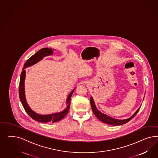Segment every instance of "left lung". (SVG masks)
<instances>
[{
    "label": "left lung",
    "instance_id": "left-lung-1",
    "mask_svg": "<svg viewBox=\"0 0 158 158\" xmlns=\"http://www.w3.org/2000/svg\"><path fill=\"white\" fill-rule=\"evenodd\" d=\"M90 104H91V108H92L93 113L94 114V115H96V117L98 119L101 120V122L105 123L106 124H110V125H113V126H119V125L123 124L129 122L130 120L133 119L136 115L140 109V106H139V109L135 111V112L134 113V114L129 118L126 119L119 120L112 118L110 116L101 112L97 108L95 102H94L92 97H90Z\"/></svg>",
    "mask_w": 158,
    "mask_h": 158
}]
</instances>
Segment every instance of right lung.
I'll list each match as a JSON object with an SVG mask.
<instances>
[{"mask_svg":"<svg viewBox=\"0 0 158 158\" xmlns=\"http://www.w3.org/2000/svg\"><path fill=\"white\" fill-rule=\"evenodd\" d=\"M53 54V50L52 48H41L38 52L35 53L32 56L29 58L28 60L26 61L24 64V67L23 68V71L21 72V76H20V81H19V97L20 101L22 103V105L25 109V111L33 119L36 120L39 122L42 123H48V122H57L58 121L63 119L69 111L70 104H71V98L72 96V94L74 91L75 88L71 91V93L68 94L67 97L66 104L67 107L64 110L59 112H56L52 114H48V115H40L37 114L35 111L32 110L30 106H29L27 101L25 98V75H26V71L25 68L27 67H31L34 64H36L37 62L42 60L43 58L47 56H49Z\"/></svg>","mask_w":158,"mask_h":158,"instance_id":"right-lung-1","label":"right lung"}]
</instances>
